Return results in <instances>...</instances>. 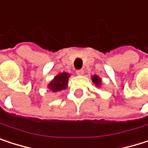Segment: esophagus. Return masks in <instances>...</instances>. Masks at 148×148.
I'll return each mask as SVG.
<instances>
[{"instance_id":"34e87169","label":"esophagus","mask_w":148,"mask_h":148,"mask_svg":"<svg viewBox=\"0 0 148 148\" xmlns=\"http://www.w3.org/2000/svg\"><path fill=\"white\" fill-rule=\"evenodd\" d=\"M76 73H77V75H83V74H84V70H82V69L77 70V71H76Z\"/></svg>"}]
</instances>
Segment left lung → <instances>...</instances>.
Listing matches in <instances>:
<instances>
[{
  "label": "left lung",
  "mask_w": 148,
  "mask_h": 148,
  "mask_svg": "<svg viewBox=\"0 0 148 148\" xmlns=\"http://www.w3.org/2000/svg\"><path fill=\"white\" fill-rule=\"evenodd\" d=\"M92 81H93V83L96 84V85H100V84H101V78H99L97 76H94V77H92Z\"/></svg>",
  "instance_id": "1"
}]
</instances>
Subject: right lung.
Here are the masks:
<instances>
[{"mask_svg":"<svg viewBox=\"0 0 148 148\" xmlns=\"http://www.w3.org/2000/svg\"><path fill=\"white\" fill-rule=\"evenodd\" d=\"M69 77H70V75L66 72H63V73L58 74L50 83V84L48 85V88L54 92L64 90L65 88H67Z\"/></svg>","mask_w":148,"mask_h":148,"instance_id":"obj_1","label":"right lung"}]
</instances>
